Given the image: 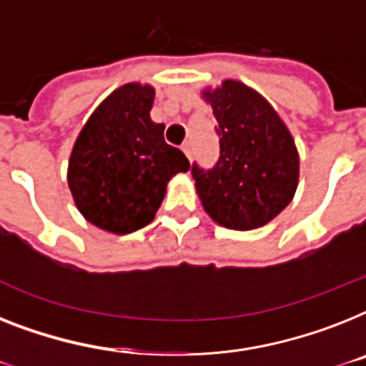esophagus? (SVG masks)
<instances>
[{
  "label": "esophagus",
  "instance_id": "esophagus-1",
  "mask_svg": "<svg viewBox=\"0 0 366 366\" xmlns=\"http://www.w3.org/2000/svg\"><path fill=\"white\" fill-rule=\"evenodd\" d=\"M182 150H184V154H186V157H188V159H192V156H193L192 142H189V141L184 142V144H182Z\"/></svg>",
  "mask_w": 366,
  "mask_h": 366
}]
</instances>
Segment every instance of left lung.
<instances>
[{
    "mask_svg": "<svg viewBox=\"0 0 366 366\" xmlns=\"http://www.w3.org/2000/svg\"><path fill=\"white\" fill-rule=\"evenodd\" d=\"M203 97L218 122L219 157L212 169L192 165L199 199L227 229L269 224L291 203L299 184L293 137L265 97L239 80H224Z\"/></svg>",
    "mask_w": 366,
    "mask_h": 366,
    "instance_id": "left-lung-1",
    "label": "left lung"
}]
</instances>
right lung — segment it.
<instances>
[{"label": "right lung", "mask_w": 366, "mask_h": 366, "mask_svg": "<svg viewBox=\"0 0 366 366\" xmlns=\"http://www.w3.org/2000/svg\"><path fill=\"white\" fill-rule=\"evenodd\" d=\"M154 88L129 82L97 107L76 137L67 182L79 212L116 234L133 233L156 216L167 182L189 169L182 150L150 118Z\"/></svg>", "instance_id": "1"}]
</instances>
